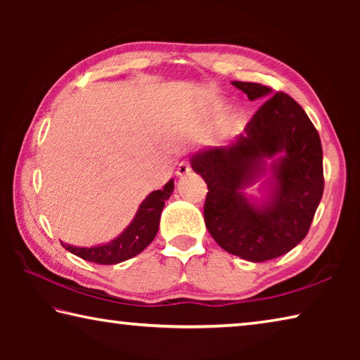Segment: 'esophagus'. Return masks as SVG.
Instances as JSON below:
<instances>
[{
  "label": "esophagus",
  "mask_w": 360,
  "mask_h": 360,
  "mask_svg": "<svg viewBox=\"0 0 360 360\" xmlns=\"http://www.w3.org/2000/svg\"><path fill=\"white\" fill-rule=\"evenodd\" d=\"M192 172V167L188 162H181L178 168H176V176H186Z\"/></svg>",
  "instance_id": "1"
}]
</instances>
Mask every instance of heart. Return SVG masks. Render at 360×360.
Segmentation results:
<instances>
[{
    "label": "heart",
    "mask_w": 360,
    "mask_h": 360,
    "mask_svg": "<svg viewBox=\"0 0 360 360\" xmlns=\"http://www.w3.org/2000/svg\"><path fill=\"white\" fill-rule=\"evenodd\" d=\"M241 124H243V115H241V112H238V111L230 112L229 119H227V127H229V129L235 130V129H238V127H241Z\"/></svg>",
    "instance_id": "heart-1"
}]
</instances>
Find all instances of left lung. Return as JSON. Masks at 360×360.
Listing matches in <instances>:
<instances>
[{"label":"left lung","instance_id":"left-lung-1","mask_svg":"<svg viewBox=\"0 0 360 360\" xmlns=\"http://www.w3.org/2000/svg\"><path fill=\"white\" fill-rule=\"evenodd\" d=\"M249 100H264L233 143L197 152L192 168L205 179V224L225 251L265 262L294 249L313 222L324 192L322 146L307 112L288 94L255 82H231ZM271 160L270 164H266ZM265 174L267 198L244 193Z\"/></svg>","mask_w":360,"mask_h":360}]
</instances>
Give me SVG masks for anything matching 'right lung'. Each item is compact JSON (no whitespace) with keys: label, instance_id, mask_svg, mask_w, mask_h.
Listing matches in <instances>:
<instances>
[{"label":"right lung","instance_id":"right-lung-1","mask_svg":"<svg viewBox=\"0 0 360 360\" xmlns=\"http://www.w3.org/2000/svg\"><path fill=\"white\" fill-rule=\"evenodd\" d=\"M173 188L174 182L172 179L163 186L162 191H154L149 193L144 198V202L139 205L136 216L133 217L129 227L122 231L117 238L106 243V245L77 248L62 243V246L66 251L77 255V257L100 265H114L119 264V262L135 257L139 252H143L150 245L152 240L155 238L158 224H160L162 210L167 200L172 197Z\"/></svg>","mask_w":360,"mask_h":360}]
</instances>
